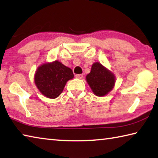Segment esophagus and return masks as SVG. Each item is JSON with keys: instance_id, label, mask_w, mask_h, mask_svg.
I'll list each match as a JSON object with an SVG mask.
<instances>
[{"instance_id": "esophagus-1", "label": "esophagus", "mask_w": 158, "mask_h": 158, "mask_svg": "<svg viewBox=\"0 0 158 158\" xmlns=\"http://www.w3.org/2000/svg\"><path fill=\"white\" fill-rule=\"evenodd\" d=\"M76 77L78 79H82L83 77H84V74H77Z\"/></svg>"}]
</instances>
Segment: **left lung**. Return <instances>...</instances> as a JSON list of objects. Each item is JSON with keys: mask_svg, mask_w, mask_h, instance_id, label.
Returning a JSON list of instances; mask_svg holds the SVG:
<instances>
[{"mask_svg": "<svg viewBox=\"0 0 158 158\" xmlns=\"http://www.w3.org/2000/svg\"><path fill=\"white\" fill-rule=\"evenodd\" d=\"M85 79L94 94L99 97L108 94L113 89L116 81L114 74L98 62L93 64Z\"/></svg>", "mask_w": 158, "mask_h": 158, "instance_id": "left-lung-1", "label": "left lung"}]
</instances>
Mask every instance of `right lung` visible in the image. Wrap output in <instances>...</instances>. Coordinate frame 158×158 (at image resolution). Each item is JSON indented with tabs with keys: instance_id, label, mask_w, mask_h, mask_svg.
<instances>
[{
	"instance_id": "right-lung-1",
	"label": "right lung",
	"mask_w": 158,
	"mask_h": 158,
	"mask_svg": "<svg viewBox=\"0 0 158 158\" xmlns=\"http://www.w3.org/2000/svg\"><path fill=\"white\" fill-rule=\"evenodd\" d=\"M73 70L58 60L39 66L34 81L38 90L45 97L55 99L63 92L66 83L73 79Z\"/></svg>"
}]
</instances>
